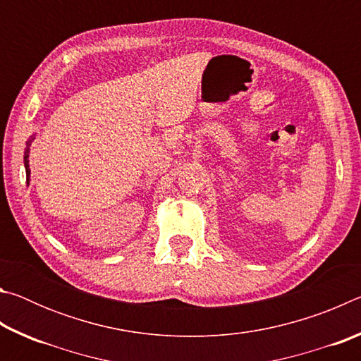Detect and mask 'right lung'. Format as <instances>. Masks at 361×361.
Wrapping results in <instances>:
<instances>
[{"instance_id":"right-lung-1","label":"right lung","mask_w":361,"mask_h":361,"mask_svg":"<svg viewBox=\"0 0 361 361\" xmlns=\"http://www.w3.org/2000/svg\"><path fill=\"white\" fill-rule=\"evenodd\" d=\"M33 140H35V135H32V137L28 138L25 152H23V166H25V172H27V185L30 183V161H28V156H30V146H32Z\"/></svg>"}]
</instances>
